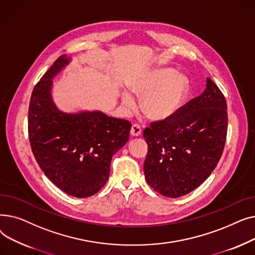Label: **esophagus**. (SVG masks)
<instances>
[{
  "instance_id": "34e87169",
  "label": "esophagus",
  "mask_w": 255,
  "mask_h": 255,
  "mask_svg": "<svg viewBox=\"0 0 255 255\" xmlns=\"http://www.w3.org/2000/svg\"><path fill=\"white\" fill-rule=\"evenodd\" d=\"M132 136H139L141 134V127L138 124H133L130 130Z\"/></svg>"
}]
</instances>
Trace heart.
Wrapping results in <instances>:
<instances>
[{
	"mask_svg": "<svg viewBox=\"0 0 255 255\" xmlns=\"http://www.w3.org/2000/svg\"><path fill=\"white\" fill-rule=\"evenodd\" d=\"M130 90L144 95L141 101V110L153 120H165L175 115L183 104L188 82L181 74H173L170 69H158L135 79L130 84ZM124 104L131 109L134 100L128 95H123Z\"/></svg>",
	"mask_w": 255,
	"mask_h": 255,
	"instance_id": "1",
	"label": "heart"
}]
</instances>
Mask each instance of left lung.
<instances>
[{"label":"left lung","mask_w":255,"mask_h":255,"mask_svg":"<svg viewBox=\"0 0 255 255\" xmlns=\"http://www.w3.org/2000/svg\"><path fill=\"white\" fill-rule=\"evenodd\" d=\"M227 134L225 97L210 77L202 95L172 117L154 121L143 131L148 155L144 177L152 188L176 198L191 192L211 175Z\"/></svg>","instance_id":"8db88e82"}]
</instances>
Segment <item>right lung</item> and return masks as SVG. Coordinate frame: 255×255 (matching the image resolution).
I'll return each instance as SVG.
<instances>
[{
  "label": "right lung",
  "instance_id": "add662e5",
  "mask_svg": "<svg viewBox=\"0 0 255 255\" xmlns=\"http://www.w3.org/2000/svg\"><path fill=\"white\" fill-rule=\"evenodd\" d=\"M67 63L65 55L59 57L34 87L29 139L37 163L58 188L88 197L109 180L112 158L128 141L131 123L100 112H59L50 97L51 78Z\"/></svg>",
  "mask_w": 255,
  "mask_h": 255
}]
</instances>
